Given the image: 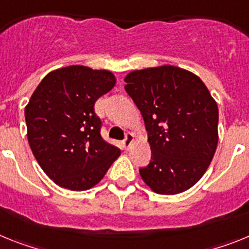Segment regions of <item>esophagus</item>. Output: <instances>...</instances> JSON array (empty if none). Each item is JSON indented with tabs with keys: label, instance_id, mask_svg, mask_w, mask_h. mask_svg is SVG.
<instances>
[{
	"label": "esophagus",
	"instance_id": "1",
	"mask_svg": "<svg viewBox=\"0 0 249 249\" xmlns=\"http://www.w3.org/2000/svg\"><path fill=\"white\" fill-rule=\"evenodd\" d=\"M123 144H124L125 149H129V148H130V146L134 144V137H133V134H127L126 138H125V140H124V142H123Z\"/></svg>",
	"mask_w": 249,
	"mask_h": 249
}]
</instances>
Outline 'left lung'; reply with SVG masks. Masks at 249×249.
I'll list each match as a JSON object with an SVG mask.
<instances>
[{
    "instance_id": "1",
    "label": "left lung",
    "mask_w": 249,
    "mask_h": 249,
    "mask_svg": "<svg viewBox=\"0 0 249 249\" xmlns=\"http://www.w3.org/2000/svg\"><path fill=\"white\" fill-rule=\"evenodd\" d=\"M124 80L149 133L151 160L140 177L154 193H183L215 154L217 103L196 73L173 65L130 71Z\"/></svg>"
}]
</instances>
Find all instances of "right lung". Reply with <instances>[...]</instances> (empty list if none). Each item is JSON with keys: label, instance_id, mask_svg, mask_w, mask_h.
<instances>
[{"label": "right lung", "instance_id": "right-lung-1", "mask_svg": "<svg viewBox=\"0 0 249 249\" xmlns=\"http://www.w3.org/2000/svg\"><path fill=\"white\" fill-rule=\"evenodd\" d=\"M115 84L111 71L71 65L49 72L35 89L25 107L27 140L38 165L59 187H95L122 153L101 138L94 110Z\"/></svg>", "mask_w": 249, "mask_h": 249}]
</instances>
